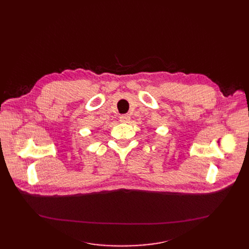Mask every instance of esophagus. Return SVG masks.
<instances>
[{"label": "esophagus", "instance_id": "obj_1", "mask_svg": "<svg viewBox=\"0 0 249 249\" xmlns=\"http://www.w3.org/2000/svg\"><path fill=\"white\" fill-rule=\"evenodd\" d=\"M130 121V115L125 114V115H121L120 116V122L122 123H128Z\"/></svg>", "mask_w": 249, "mask_h": 249}]
</instances>
